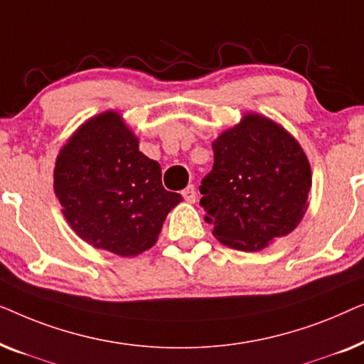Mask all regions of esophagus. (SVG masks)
<instances>
[{
  "instance_id": "1",
  "label": "esophagus",
  "mask_w": 364,
  "mask_h": 364,
  "mask_svg": "<svg viewBox=\"0 0 364 364\" xmlns=\"http://www.w3.org/2000/svg\"><path fill=\"white\" fill-rule=\"evenodd\" d=\"M182 196H183V198H186L187 202L193 203V202H196V198H197L196 187H193V186H187V187L182 191Z\"/></svg>"
}]
</instances>
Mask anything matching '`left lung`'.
Masks as SVG:
<instances>
[{
  "label": "left lung",
  "mask_w": 364,
  "mask_h": 364,
  "mask_svg": "<svg viewBox=\"0 0 364 364\" xmlns=\"http://www.w3.org/2000/svg\"><path fill=\"white\" fill-rule=\"evenodd\" d=\"M213 168L200 186V205L213 237L258 252L295 230L308 208L311 167L300 142L258 112L212 142Z\"/></svg>",
  "instance_id": "8db88e82"
}]
</instances>
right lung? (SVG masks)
<instances>
[{
  "label": "right lung",
  "instance_id": "add662e5",
  "mask_svg": "<svg viewBox=\"0 0 364 364\" xmlns=\"http://www.w3.org/2000/svg\"><path fill=\"white\" fill-rule=\"evenodd\" d=\"M157 161L139 151V137L117 111L79 126L54 164V193L79 238L119 257L156 245L167 213L182 196L162 187Z\"/></svg>",
  "mask_w": 364,
  "mask_h": 364
}]
</instances>
